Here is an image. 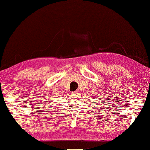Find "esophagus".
<instances>
[{
  "mask_svg": "<svg viewBox=\"0 0 150 150\" xmlns=\"http://www.w3.org/2000/svg\"><path fill=\"white\" fill-rule=\"evenodd\" d=\"M72 94H76V92H72Z\"/></svg>",
  "mask_w": 150,
  "mask_h": 150,
  "instance_id": "obj_1",
  "label": "esophagus"
}]
</instances>
